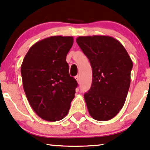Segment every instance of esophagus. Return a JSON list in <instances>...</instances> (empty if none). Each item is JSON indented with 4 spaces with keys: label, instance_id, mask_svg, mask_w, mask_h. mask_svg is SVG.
Masks as SVG:
<instances>
[{
    "label": "esophagus",
    "instance_id": "esophagus-1",
    "mask_svg": "<svg viewBox=\"0 0 150 150\" xmlns=\"http://www.w3.org/2000/svg\"><path fill=\"white\" fill-rule=\"evenodd\" d=\"M75 79L76 80V81L79 83H80V76H76Z\"/></svg>",
    "mask_w": 150,
    "mask_h": 150
}]
</instances>
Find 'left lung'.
I'll return each instance as SVG.
<instances>
[{
	"mask_svg": "<svg viewBox=\"0 0 150 150\" xmlns=\"http://www.w3.org/2000/svg\"><path fill=\"white\" fill-rule=\"evenodd\" d=\"M76 42L92 69V82L84 97L88 112L107 121L122 108L131 83L133 62L122 44L112 37H79Z\"/></svg>",
	"mask_w": 150,
	"mask_h": 150,
	"instance_id": "1",
	"label": "left lung"
}]
</instances>
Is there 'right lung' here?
I'll return each mask as SVG.
<instances>
[{
	"label": "right lung",
	"mask_w": 150,
	"mask_h": 150,
	"mask_svg": "<svg viewBox=\"0 0 150 150\" xmlns=\"http://www.w3.org/2000/svg\"><path fill=\"white\" fill-rule=\"evenodd\" d=\"M73 37L52 36L33 45L22 62L23 90L31 108L49 122L63 119L78 86L70 76L66 56Z\"/></svg>",
	"instance_id": "right-lung-1"
}]
</instances>
